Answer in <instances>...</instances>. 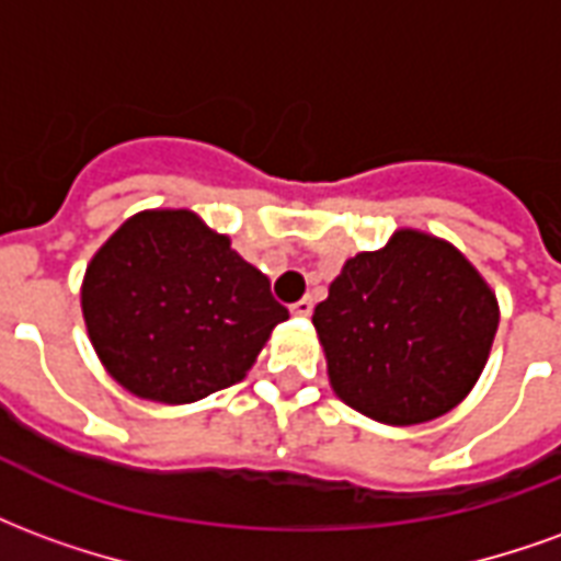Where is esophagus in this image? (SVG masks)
I'll return each mask as SVG.
<instances>
[{"label":"esophagus","mask_w":561,"mask_h":561,"mask_svg":"<svg viewBox=\"0 0 561 561\" xmlns=\"http://www.w3.org/2000/svg\"><path fill=\"white\" fill-rule=\"evenodd\" d=\"M312 309H316V300H312V297H304V300H297V304L291 306L294 316H300V318L312 316Z\"/></svg>","instance_id":"obj_1"}]
</instances>
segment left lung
<instances>
[{
	"instance_id": "1",
	"label": "left lung",
	"mask_w": 561,
	"mask_h": 561,
	"mask_svg": "<svg viewBox=\"0 0 561 561\" xmlns=\"http://www.w3.org/2000/svg\"><path fill=\"white\" fill-rule=\"evenodd\" d=\"M312 324L342 402L393 426L450 412L490 357L499 304L445 240L397 231L345 261Z\"/></svg>"
}]
</instances>
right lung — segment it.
<instances>
[{
  "label": "right lung",
  "mask_w": 561,
  "mask_h": 561,
  "mask_svg": "<svg viewBox=\"0 0 561 561\" xmlns=\"http://www.w3.org/2000/svg\"><path fill=\"white\" fill-rule=\"evenodd\" d=\"M80 304L107 373L171 405L237 385L288 318L267 276L188 209L128 219L92 257Z\"/></svg>",
  "instance_id": "1"
}]
</instances>
